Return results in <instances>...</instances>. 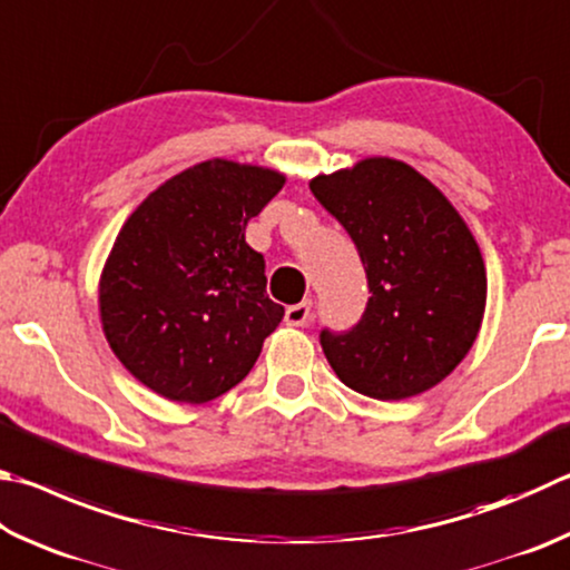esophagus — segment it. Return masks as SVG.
I'll use <instances>...</instances> for the list:
<instances>
[{"mask_svg": "<svg viewBox=\"0 0 570 570\" xmlns=\"http://www.w3.org/2000/svg\"><path fill=\"white\" fill-rule=\"evenodd\" d=\"M312 318V302H302L294 306H286V324L288 326H306V321Z\"/></svg>", "mask_w": 570, "mask_h": 570, "instance_id": "1", "label": "esophagus"}]
</instances>
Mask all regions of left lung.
<instances>
[{"instance_id":"8db88e82","label":"left lung","mask_w":570,"mask_h":570,"mask_svg":"<svg viewBox=\"0 0 570 570\" xmlns=\"http://www.w3.org/2000/svg\"><path fill=\"white\" fill-rule=\"evenodd\" d=\"M308 186L354 239L371 292L354 328L321 331L331 368L379 401L441 384L485 312V264L469 224L439 186L391 157L318 174Z\"/></svg>"}]
</instances>
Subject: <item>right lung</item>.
<instances>
[{
	"label": "right lung",
	"instance_id": "add662e5",
	"mask_svg": "<svg viewBox=\"0 0 570 570\" xmlns=\"http://www.w3.org/2000/svg\"><path fill=\"white\" fill-rule=\"evenodd\" d=\"M286 174L209 159L157 186L124 222L99 276L101 331L159 396L206 403L234 389L282 324L264 256L244 239Z\"/></svg>",
	"mask_w": 570,
	"mask_h": 570
}]
</instances>
